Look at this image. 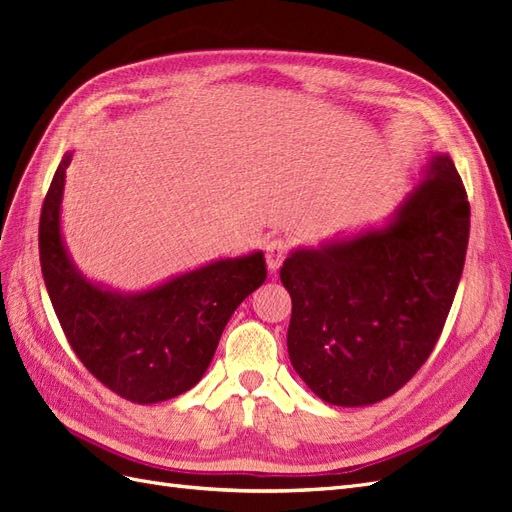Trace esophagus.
<instances>
[{
    "mask_svg": "<svg viewBox=\"0 0 512 512\" xmlns=\"http://www.w3.org/2000/svg\"><path fill=\"white\" fill-rule=\"evenodd\" d=\"M288 252H290V243H288L286 239H282V237L271 239V241L267 243V267H269L271 271L280 269L282 262H284L286 256H288Z\"/></svg>",
    "mask_w": 512,
    "mask_h": 512,
    "instance_id": "34e87169",
    "label": "esophagus"
}]
</instances>
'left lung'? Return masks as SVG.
<instances>
[{"instance_id": "8db88e82", "label": "left lung", "mask_w": 512, "mask_h": 512, "mask_svg": "<svg viewBox=\"0 0 512 512\" xmlns=\"http://www.w3.org/2000/svg\"><path fill=\"white\" fill-rule=\"evenodd\" d=\"M468 237L466 188L451 158L433 156L389 226L292 252L280 271L288 354L309 389L348 408L397 393L438 344Z\"/></svg>"}]
</instances>
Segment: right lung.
Wrapping results in <instances>:
<instances>
[{
    "instance_id": "obj_1",
    "label": "right lung",
    "mask_w": 512,
    "mask_h": 512,
    "mask_svg": "<svg viewBox=\"0 0 512 512\" xmlns=\"http://www.w3.org/2000/svg\"><path fill=\"white\" fill-rule=\"evenodd\" d=\"M70 153L61 158L40 213V265L68 344L106 389L134 404L177 397L203 378L222 331L267 280L262 252L226 258L158 288L115 294L72 267L59 232Z\"/></svg>"
}]
</instances>
